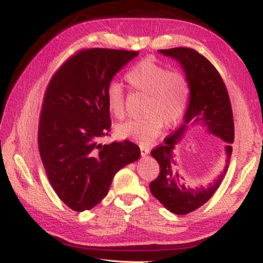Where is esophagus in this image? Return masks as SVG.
Segmentation results:
<instances>
[{"instance_id":"obj_1","label":"esophagus","mask_w":263,"mask_h":263,"mask_svg":"<svg viewBox=\"0 0 263 263\" xmlns=\"http://www.w3.org/2000/svg\"><path fill=\"white\" fill-rule=\"evenodd\" d=\"M140 152L142 157H145V155H147L149 153V148L145 147V146H140Z\"/></svg>"}]
</instances>
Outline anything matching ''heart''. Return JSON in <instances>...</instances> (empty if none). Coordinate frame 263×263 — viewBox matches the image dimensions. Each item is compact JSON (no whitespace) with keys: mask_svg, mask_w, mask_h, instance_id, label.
Segmentation results:
<instances>
[{"mask_svg":"<svg viewBox=\"0 0 263 263\" xmlns=\"http://www.w3.org/2000/svg\"><path fill=\"white\" fill-rule=\"evenodd\" d=\"M133 90L147 95L142 119L128 121L116 127L121 138L148 145L161 132L163 125H174L183 116L190 97L188 78L180 70H168L153 60L137 64L125 75ZM125 91L119 83L112 82L106 89V105L117 119L126 115Z\"/></svg>","mask_w":263,"mask_h":263,"instance_id":"b5f03b06","label":"heart"}]
</instances>
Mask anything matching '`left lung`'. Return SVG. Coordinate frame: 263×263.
<instances>
[{
    "mask_svg": "<svg viewBox=\"0 0 263 263\" xmlns=\"http://www.w3.org/2000/svg\"><path fill=\"white\" fill-rule=\"evenodd\" d=\"M163 55L180 62L190 83V100L184 122L173 135L164 138L163 144L152 149L151 155L160 167L159 176L149 183L151 193L162 205L175 215H186L203 204L219 188L228 172L234 141V123L228 89L220 74L201 53L188 47L159 50ZM190 125H202L227 142L224 172L208 187L190 189L176 168L172 151Z\"/></svg>",
    "mask_w": 263,
    "mask_h": 263,
    "instance_id": "8db88e82",
    "label": "left lung"
}]
</instances>
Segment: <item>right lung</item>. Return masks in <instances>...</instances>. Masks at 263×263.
<instances>
[{"label": "right lung", "instance_id": "1", "mask_svg": "<svg viewBox=\"0 0 263 263\" xmlns=\"http://www.w3.org/2000/svg\"><path fill=\"white\" fill-rule=\"evenodd\" d=\"M136 51L87 48L53 74L44 95L38 147L48 181L62 202L82 212L108 194L116 173L140 157L130 140L100 144L109 135L106 89Z\"/></svg>", "mask_w": 263, "mask_h": 263}]
</instances>
